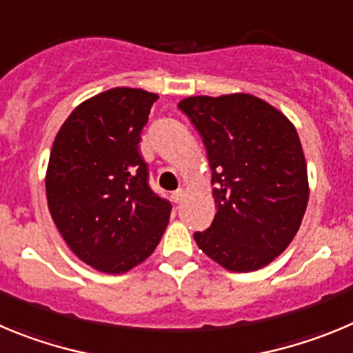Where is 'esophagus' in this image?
Returning <instances> with one entry per match:
<instances>
[{
  "label": "esophagus",
  "instance_id": "34e87169",
  "mask_svg": "<svg viewBox=\"0 0 353 353\" xmlns=\"http://www.w3.org/2000/svg\"><path fill=\"white\" fill-rule=\"evenodd\" d=\"M183 199H184V192H183V190H177V192L172 193V202H176V204H179V202Z\"/></svg>",
  "mask_w": 353,
  "mask_h": 353
}]
</instances>
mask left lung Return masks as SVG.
<instances>
[{"label": "left lung", "instance_id": "left-lung-1", "mask_svg": "<svg viewBox=\"0 0 353 353\" xmlns=\"http://www.w3.org/2000/svg\"><path fill=\"white\" fill-rule=\"evenodd\" d=\"M179 109L208 149L216 214L195 232L209 259L234 272L271 263L287 250L306 212L307 169L295 126L253 94L190 97Z\"/></svg>", "mask_w": 353, "mask_h": 353}]
</instances>
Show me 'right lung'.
Returning a JSON list of instances; mask_svg holds the SVG:
<instances>
[{
    "label": "right lung",
    "mask_w": 353,
    "mask_h": 353,
    "mask_svg": "<svg viewBox=\"0 0 353 353\" xmlns=\"http://www.w3.org/2000/svg\"><path fill=\"white\" fill-rule=\"evenodd\" d=\"M158 94L114 88L82 101L63 123L46 176L50 216L68 248L97 271L121 274L163 236L170 202L149 188L139 153Z\"/></svg>",
    "instance_id": "1"
}]
</instances>
